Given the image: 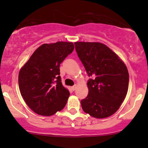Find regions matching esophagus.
Instances as JSON below:
<instances>
[{"label": "esophagus", "instance_id": "34e87169", "mask_svg": "<svg viewBox=\"0 0 148 148\" xmlns=\"http://www.w3.org/2000/svg\"><path fill=\"white\" fill-rule=\"evenodd\" d=\"M76 88H77V85H74V86H72L71 87V90H73V91H74L76 89Z\"/></svg>", "mask_w": 148, "mask_h": 148}]
</instances>
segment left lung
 Listing matches in <instances>:
<instances>
[{
	"mask_svg": "<svg viewBox=\"0 0 148 148\" xmlns=\"http://www.w3.org/2000/svg\"><path fill=\"white\" fill-rule=\"evenodd\" d=\"M75 49L89 77V93L81 100L83 110L92 117L105 118L118 110L129 86L124 62L108 46L98 42H75Z\"/></svg>",
	"mask_w": 148,
	"mask_h": 148,
	"instance_id": "left-lung-1",
	"label": "left lung"
}]
</instances>
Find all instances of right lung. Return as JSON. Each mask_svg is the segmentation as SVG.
I'll return each mask as SVG.
<instances>
[{
    "label": "right lung",
    "instance_id": "add662e5",
    "mask_svg": "<svg viewBox=\"0 0 148 148\" xmlns=\"http://www.w3.org/2000/svg\"><path fill=\"white\" fill-rule=\"evenodd\" d=\"M73 50L71 42L44 44L21 69L18 74L21 95L36 114L53 115L65 107L69 92L62 85L59 66Z\"/></svg>",
    "mask_w": 148,
    "mask_h": 148
}]
</instances>
